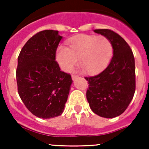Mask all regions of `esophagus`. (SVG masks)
Returning <instances> with one entry per match:
<instances>
[{
    "mask_svg": "<svg viewBox=\"0 0 149 149\" xmlns=\"http://www.w3.org/2000/svg\"><path fill=\"white\" fill-rule=\"evenodd\" d=\"M77 77H78V76L76 75V74H72V80H73V81H74V80H75V79L77 78Z\"/></svg>",
    "mask_w": 149,
    "mask_h": 149,
    "instance_id": "esophagus-1",
    "label": "esophagus"
}]
</instances>
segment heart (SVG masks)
I'll return each instance as SVG.
<instances>
[{
	"label": "heart",
	"mask_w": 149,
	"mask_h": 149,
	"mask_svg": "<svg viewBox=\"0 0 149 149\" xmlns=\"http://www.w3.org/2000/svg\"><path fill=\"white\" fill-rule=\"evenodd\" d=\"M113 55V45L105 36L81 35L71 39L68 48H57L56 58L60 68L68 72L77 63L88 74L99 73L107 66Z\"/></svg>",
	"instance_id": "heart-1"
}]
</instances>
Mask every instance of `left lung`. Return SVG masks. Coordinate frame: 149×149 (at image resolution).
I'll use <instances>...</instances> for the list:
<instances>
[{"mask_svg":"<svg viewBox=\"0 0 149 149\" xmlns=\"http://www.w3.org/2000/svg\"><path fill=\"white\" fill-rule=\"evenodd\" d=\"M94 32L110 41L113 56L103 72L85 77L89 84L86 98L95 113L104 118H114L125 111L135 93L134 56L125 40L114 31L100 29Z\"/></svg>","mask_w":149,"mask_h":149,"instance_id":"obj_1","label":"left lung"}]
</instances>
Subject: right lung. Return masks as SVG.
<instances>
[{
  "instance_id": "obj_1",
  "label": "right lung",
  "mask_w": 149,
  "mask_h": 149,
  "mask_svg": "<svg viewBox=\"0 0 149 149\" xmlns=\"http://www.w3.org/2000/svg\"><path fill=\"white\" fill-rule=\"evenodd\" d=\"M62 38L57 30L40 31L27 41L18 55V95L29 111L39 118L61 115L68 99L72 77L60 71L55 60Z\"/></svg>"
}]
</instances>
